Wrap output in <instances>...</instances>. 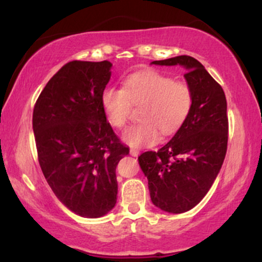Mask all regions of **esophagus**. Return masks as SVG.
<instances>
[{
	"mask_svg": "<svg viewBox=\"0 0 262 262\" xmlns=\"http://www.w3.org/2000/svg\"><path fill=\"white\" fill-rule=\"evenodd\" d=\"M130 154H131V156L137 157L139 155V151L137 149H130Z\"/></svg>",
	"mask_w": 262,
	"mask_h": 262,
	"instance_id": "34e87169",
	"label": "esophagus"
}]
</instances>
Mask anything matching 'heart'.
Wrapping results in <instances>:
<instances>
[{
  "label": "heart",
  "instance_id": "obj_1",
  "mask_svg": "<svg viewBox=\"0 0 262 262\" xmlns=\"http://www.w3.org/2000/svg\"><path fill=\"white\" fill-rule=\"evenodd\" d=\"M142 105L141 123L123 134V141L134 148L155 144L163 136L173 135L187 119L192 107V92L184 82L154 71L138 73L124 81L123 88H107L101 94V106L110 124L123 128L127 124L131 106Z\"/></svg>",
  "mask_w": 262,
  "mask_h": 262
}]
</instances>
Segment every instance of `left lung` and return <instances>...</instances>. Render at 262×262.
<instances>
[{"mask_svg": "<svg viewBox=\"0 0 262 262\" xmlns=\"http://www.w3.org/2000/svg\"><path fill=\"white\" fill-rule=\"evenodd\" d=\"M155 66H180L192 92L187 119L157 151L138 157L156 207L182 213L202 202L216 180L228 145L227 99L223 89L195 58L178 56L154 60Z\"/></svg>", "mask_w": 262, "mask_h": 262, "instance_id": "8db88e82", "label": "left lung"}]
</instances>
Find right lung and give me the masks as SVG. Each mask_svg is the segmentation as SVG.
Wrapping results in <instances>:
<instances>
[{
	"instance_id": "obj_1",
	"label": "right lung",
	"mask_w": 262,
	"mask_h": 262,
	"mask_svg": "<svg viewBox=\"0 0 262 262\" xmlns=\"http://www.w3.org/2000/svg\"><path fill=\"white\" fill-rule=\"evenodd\" d=\"M112 63L74 60L59 69L35 102L33 132L42 174L57 198L85 218L117 204L116 168L128 154L101 106Z\"/></svg>"
}]
</instances>
